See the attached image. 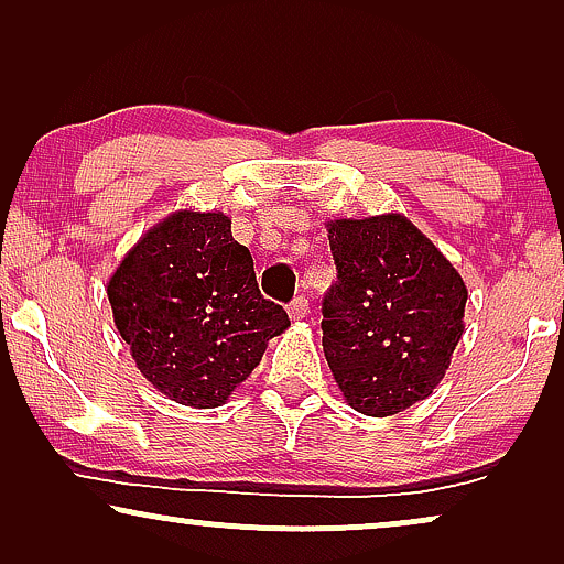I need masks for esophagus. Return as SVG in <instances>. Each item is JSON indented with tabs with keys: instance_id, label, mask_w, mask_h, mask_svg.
<instances>
[{
	"instance_id": "1",
	"label": "esophagus",
	"mask_w": 564,
	"mask_h": 564,
	"mask_svg": "<svg viewBox=\"0 0 564 564\" xmlns=\"http://www.w3.org/2000/svg\"><path fill=\"white\" fill-rule=\"evenodd\" d=\"M288 313H290L292 321H303V318H307V313H311V305H307V300L300 295V297L292 300Z\"/></svg>"
}]
</instances>
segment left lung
<instances>
[{
    "label": "left lung",
    "instance_id": "8db88e82",
    "mask_svg": "<svg viewBox=\"0 0 564 564\" xmlns=\"http://www.w3.org/2000/svg\"><path fill=\"white\" fill-rule=\"evenodd\" d=\"M328 243L323 354L346 403L384 419L426 400L465 334L459 272L400 213L328 220Z\"/></svg>",
    "mask_w": 564,
    "mask_h": 564
}]
</instances>
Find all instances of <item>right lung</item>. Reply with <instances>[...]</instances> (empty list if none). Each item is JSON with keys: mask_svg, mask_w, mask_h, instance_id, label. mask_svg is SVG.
<instances>
[{"mask_svg": "<svg viewBox=\"0 0 564 564\" xmlns=\"http://www.w3.org/2000/svg\"><path fill=\"white\" fill-rule=\"evenodd\" d=\"M122 341L161 395L218 408L290 326L259 292L253 259L220 210H176L145 230L107 282Z\"/></svg>", "mask_w": 564, "mask_h": 564, "instance_id": "obj_1", "label": "right lung"}]
</instances>
